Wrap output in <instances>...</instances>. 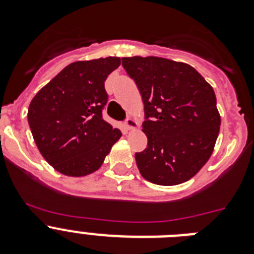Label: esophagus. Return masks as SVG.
Returning <instances> with one entry per match:
<instances>
[{
    "instance_id": "1",
    "label": "esophagus",
    "mask_w": 254,
    "mask_h": 254,
    "mask_svg": "<svg viewBox=\"0 0 254 254\" xmlns=\"http://www.w3.org/2000/svg\"><path fill=\"white\" fill-rule=\"evenodd\" d=\"M125 125L128 129H134L137 127V122L134 120H132V118H127V120L125 121Z\"/></svg>"
}]
</instances>
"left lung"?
<instances>
[{"label": "left lung", "mask_w": 254, "mask_h": 254, "mask_svg": "<svg viewBox=\"0 0 254 254\" xmlns=\"http://www.w3.org/2000/svg\"><path fill=\"white\" fill-rule=\"evenodd\" d=\"M142 96L147 147L134 158L141 176L160 186L188 181L212 154L220 129L214 89L190 64L159 57H123Z\"/></svg>", "instance_id": "obj_1"}]
</instances>
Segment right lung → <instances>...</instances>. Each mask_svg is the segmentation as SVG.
Returning <instances> with one entry per match:
<instances>
[{
	"mask_svg": "<svg viewBox=\"0 0 254 254\" xmlns=\"http://www.w3.org/2000/svg\"><path fill=\"white\" fill-rule=\"evenodd\" d=\"M121 58L78 61L64 67L33 98L28 122L43 158L57 172L82 177L100 168L122 136L103 120L104 81Z\"/></svg>",
	"mask_w": 254,
	"mask_h": 254,
	"instance_id": "1",
	"label": "right lung"
}]
</instances>
